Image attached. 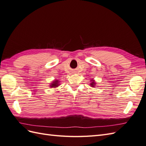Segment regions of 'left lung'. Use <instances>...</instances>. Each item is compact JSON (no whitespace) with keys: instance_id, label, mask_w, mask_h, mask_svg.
Returning a JSON list of instances; mask_svg holds the SVG:
<instances>
[{"instance_id":"obj_1","label":"left lung","mask_w":146,"mask_h":146,"mask_svg":"<svg viewBox=\"0 0 146 146\" xmlns=\"http://www.w3.org/2000/svg\"><path fill=\"white\" fill-rule=\"evenodd\" d=\"M96 85H97L96 82H95V80H94V79H91V80H90V86H91V87H92V88H94V87H96Z\"/></svg>"}]
</instances>
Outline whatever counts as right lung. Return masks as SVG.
I'll return each mask as SVG.
<instances>
[{
	"instance_id": "right-lung-1",
	"label": "right lung",
	"mask_w": 146,
	"mask_h": 146,
	"mask_svg": "<svg viewBox=\"0 0 146 146\" xmlns=\"http://www.w3.org/2000/svg\"><path fill=\"white\" fill-rule=\"evenodd\" d=\"M60 82L58 80H54L52 82V83L50 84L49 87L50 88H56L60 85Z\"/></svg>"
}]
</instances>
